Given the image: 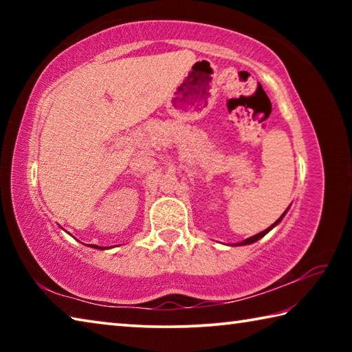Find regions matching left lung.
I'll list each match as a JSON object with an SVG mask.
<instances>
[{
	"instance_id": "1",
	"label": "left lung",
	"mask_w": 352,
	"mask_h": 352,
	"mask_svg": "<svg viewBox=\"0 0 352 352\" xmlns=\"http://www.w3.org/2000/svg\"><path fill=\"white\" fill-rule=\"evenodd\" d=\"M289 211V208H287V210H285L284 211V214H283V216L281 217H279L278 220H276V222L275 223H273V225H270L269 226V228H267V230H264V231H261V233H258V234H254V236H252V237H248V239H245V241H242V242H237V243H234V247L236 245H250V243H253V242H256V241H259L261 239V237H264L267 233H269V231L270 230H273V228H275V226L279 223V222H281V220H283V217L285 216V212H287Z\"/></svg>"
}]
</instances>
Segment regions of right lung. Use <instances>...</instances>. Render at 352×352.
I'll list each match as a JSON object with an SVG mask.
<instances>
[{"label": "right lung", "mask_w": 352, "mask_h": 352, "mask_svg": "<svg viewBox=\"0 0 352 352\" xmlns=\"http://www.w3.org/2000/svg\"><path fill=\"white\" fill-rule=\"evenodd\" d=\"M88 247H91V248H98V250H104V247H98V245H88Z\"/></svg>", "instance_id": "obj_1"}]
</instances>
